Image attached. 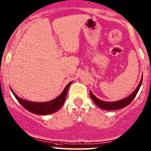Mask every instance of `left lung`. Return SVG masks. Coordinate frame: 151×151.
<instances>
[{
  "label": "left lung",
  "instance_id": "8db88e82",
  "mask_svg": "<svg viewBox=\"0 0 151 151\" xmlns=\"http://www.w3.org/2000/svg\"><path fill=\"white\" fill-rule=\"evenodd\" d=\"M142 81L143 78H141L139 85L138 86L137 88H136V89L134 90V93H133L131 95H129L128 97L123 99V100H122L116 101V102H104V101H102L99 100L98 98H97V97L92 93L91 91L90 92V97H91L92 100H93V102H95L99 107H100L101 109H105V110H116V109H122V108L127 107V105H129V104L132 102V100H134V97H136V94L139 92L140 87H141V84H142Z\"/></svg>",
  "mask_w": 151,
  "mask_h": 151
}]
</instances>
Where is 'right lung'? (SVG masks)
<instances>
[{"mask_svg": "<svg viewBox=\"0 0 151 151\" xmlns=\"http://www.w3.org/2000/svg\"><path fill=\"white\" fill-rule=\"evenodd\" d=\"M71 83L72 81L65 86V89L63 90V91L62 92V93L59 96L54 99L53 100L49 101V102H32L24 100L17 96L16 94L12 90H11L14 96L15 97V98L19 102V103L23 107L25 108L27 110L35 114L47 115L56 112L62 107V105L64 103L65 98H66L67 92H68L69 86H70Z\"/></svg>", "mask_w": 151, "mask_h": 151, "instance_id": "add662e5", "label": "right lung"}]
</instances>
